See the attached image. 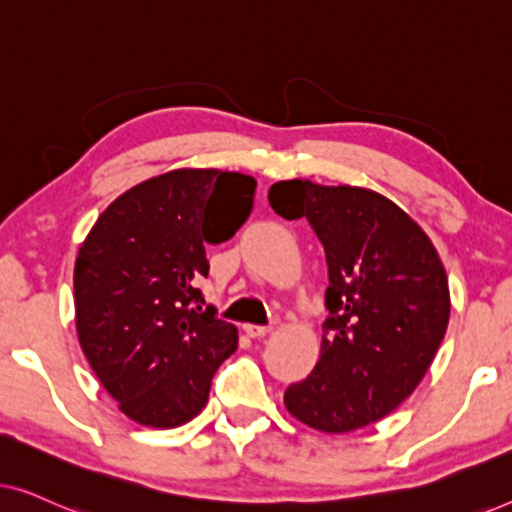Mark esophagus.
<instances>
[{
    "mask_svg": "<svg viewBox=\"0 0 512 512\" xmlns=\"http://www.w3.org/2000/svg\"><path fill=\"white\" fill-rule=\"evenodd\" d=\"M244 333H247L249 338H263V335L268 333V328L258 326V324H244Z\"/></svg>",
    "mask_w": 512,
    "mask_h": 512,
    "instance_id": "1",
    "label": "esophagus"
}]
</instances>
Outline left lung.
Masks as SVG:
<instances>
[{
  "label": "left lung",
  "instance_id": "8db88e82",
  "mask_svg": "<svg viewBox=\"0 0 512 512\" xmlns=\"http://www.w3.org/2000/svg\"><path fill=\"white\" fill-rule=\"evenodd\" d=\"M270 207L305 219L328 265L321 356L284 391L286 410L326 433H347L396 410L436 356L450 321V289L424 230L380 193L291 179Z\"/></svg>",
  "mask_w": 512,
  "mask_h": 512
}]
</instances>
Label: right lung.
<instances>
[{
	"instance_id": "obj_1",
	"label": "right lung",
	"mask_w": 512,
	"mask_h": 512,
	"mask_svg": "<svg viewBox=\"0 0 512 512\" xmlns=\"http://www.w3.org/2000/svg\"><path fill=\"white\" fill-rule=\"evenodd\" d=\"M240 172L174 170L130 188L95 221L74 265L76 331L102 387L137 424L170 429L205 408L237 349L195 284L207 244L228 242L254 209Z\"/></svg>"
}]
</instances>
